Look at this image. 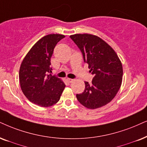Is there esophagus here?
<instances>
[{
	"instance_id": "1",
	"label": "esophagus",
	"mask_w": 147,
	"mask_h": 147,
	"mask_svg": "<svg viewBox=\"0 0 147 147\" xmlns=\"http://www.w3.org/2000/svg\"><path fill=\"white\" fill-rule=\"evenodd\" d=\"M73 80H74V79H70V78H68V79H66V81H67L68 83H71V82H72V81H73Z\"/></svg>"
}]
</instances>
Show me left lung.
Returning <instances> with one entry per match:
<instances>
[{"mask_svg": "<svg viewBox=\"0 0 147 147\" xmlns=\"http://www.w3.org/2000/svg\"><path fill=\"white\" fill-rule=\"evenodd\" d=\"M82 52L84 62L94 75L91 84L85 82L82 94H77L78 101L85 107L96 109L109 103L117 95L122 83L123 66L114 49L96 35H70Z\"/></svg>", "mask_w": 147, "mask_h": 147, "instance_id": "8db88e82", "label": "left lung"}]
</instances>
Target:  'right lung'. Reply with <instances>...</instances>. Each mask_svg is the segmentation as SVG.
<instances>
[{"instance_id": "obj_1", "label": "right lung", "mask_w": 147, "mask_h": 147, "mask_svg": "<svg viewBox=\"0 0 147 147\" xmlns=\"http://www.w3.org/2000/svg\"><path fill=\"white\" fill-rule=\"evenodd\" d=\"M63 34L46 35L38 40L22 61L19 72L20 87L31 102L41 107L56 104L66 85L60 78L51 76V57Z\"/></svg>"}]
</instances>
